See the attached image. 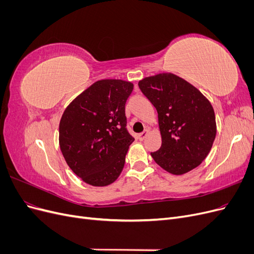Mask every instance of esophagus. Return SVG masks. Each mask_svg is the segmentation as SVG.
<instances>
[{
    "mask_svg": "<svg viewBox=\"0 0 254 254\" xmlns=\"http://www.w3.org/2000/svg\"><path fill=\"white\" fill-rule=\"evenodd\" d=\"M148 132H149V130H148V129H145L142 133H140L139 135H137V137H139V140H140V141H143V140H145V137L147 136Z\"/></svg>",
    "mask_w": 254,
    "mask_h": 254,
    "instance_id": "obj_1",
    "label": "esophagus"
}]
</instances>
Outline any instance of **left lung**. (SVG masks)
Returning a JSON list of instances; mask_svg holds the SVG:
<instances>
[{"instance_id": "8db88e82", "label": "left lung", "mask_w": 254, "mask_h": 254, "mask_svg": "<svg viewBox=\"0 0 254 254\" xmlns=\"http://www.w3.org/2000/svg\"><path fill=\"white\" fill-rule=\"evenodd\" d=\"M139 88L158 112L162 145L150 152L156 163L174 175L200 165L216 136L211 103L190 82L171 73L146 77Z\"/></svg>"}]
</instances>
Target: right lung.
<instances>
[{"mask_svg":"<svg viewBox=\"0 0 254 254\" xmlns=\"http://www.w3.org/2000/svg\"><path fill=\"white\" fill-rule=\"evenodd\" d=\"M133 84L98 80L67 106L59 124L60 149L71 170L94 187L113 183L134 137L127 130L125 105Z\"/></svg>","mask_w":254,"mask_h":254,"instance_id":"add662e5","label":"right lung"}]
</instances>
